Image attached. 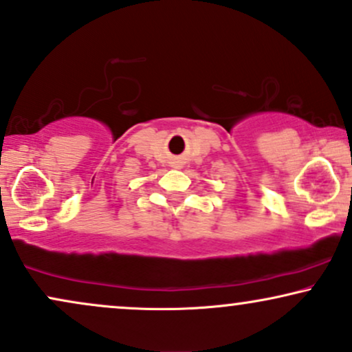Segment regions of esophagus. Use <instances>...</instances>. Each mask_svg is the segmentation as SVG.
Masks as SVG:
<instances>
[{
	"label": "esophagus",
	"instance_id": "esophagus-1",
	"mask_svg": "<svg viewBox=\"0 0 352 352\" xmlns=\"http://www.w3.org/2000/svg\"><path fill=\"white\" fill-rule=\"evenodd\" d=\"M176 168H179V166H176Z\"/></svg>",
	"mask_w": 352,
	"mask_h": 352
}]
</instances>
